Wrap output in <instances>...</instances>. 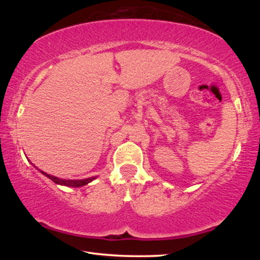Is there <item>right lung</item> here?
Segmentation results:
<instances>
[{
    "label": "right lung",
    "instance_id": "add662e5",
    "mask_svg": "<svg viewBox=\"0 0 260 260\" xmlns=\"http://www.w3.org/2000/svg\"><path fill=\"white\" fill-rule=\"evenodd\" d=\"M42 174H45L47 178H49L50 180H52L54 183L57 184H61V185H66V186H82V185H86L89 183V182H91L95 178H89V179H85V180H64V179H60V178H57V176H53V175H50L48 174L46 172H42Z\"/></svg>",
    "mask_w": 260,
    "mask_h": 260
}]
</instances>
